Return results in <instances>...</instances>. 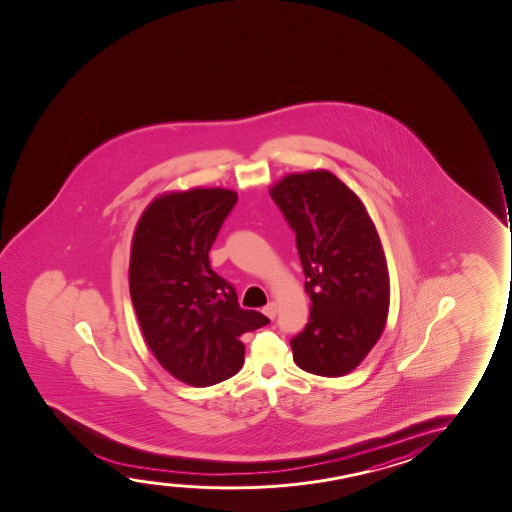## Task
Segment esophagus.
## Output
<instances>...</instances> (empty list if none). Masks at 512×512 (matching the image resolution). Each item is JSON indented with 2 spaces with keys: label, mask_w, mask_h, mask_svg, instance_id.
Segmentation results:
<instances>
[{
  "label": "esophagus",
  "mask_w": 512,
  "mask_h": 512,
  "mask_svg": "<svg viewBox=\"0 0 512 512\" xmlns=\"http://www.w3.org/2000/svg\"><path fill=\"white\" fill-rule=\"evenodd\" d=\"M278 310V303H267V305L264 307V314L265 316L269 317V319H274V317L278 316Z\"/></svg>",
  "instance_id": "1"
}]
</instances>
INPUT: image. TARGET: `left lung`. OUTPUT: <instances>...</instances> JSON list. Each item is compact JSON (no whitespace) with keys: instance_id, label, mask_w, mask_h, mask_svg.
Here are the masks:
<instances>
[{"instance_id":"obj_1","label":"left lung","mask_w":512,"mask_h":512,"mask_svg":"<svg viewBox=\"0 0 512 512\" xmlns=\"http://www.w3.org/2000/svg\"><path fill=\"white\" fill-rule=\"evenodd\" d=\"M291 229L309 295V324L291 340L307 373H352L385 329L390 276L374 222L359 196L324 169L293 172L269 188Z\"/></svg>"}]
</instances>
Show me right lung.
I'll list each match as a JSON object with an SVG mask.
<instances>
[{"instance_id": "1", "label": "right lung", "mask_w": 512, "mask_h": 512, "mask_svg": "<svg viewBox=\"0 0 512 512\" xmlns=\"http://www.w3.org/2000/svg\"><path fill=\"white\" fill-rule=\"evenodd\" d=\"M236 200L226 188L171 191L134 229L129 291L139 328L160 366L186 385L234 376L245 359L241 335L269 324L241 309L233 286L210 267V248Z\"/></svg>"}]
</instances>
